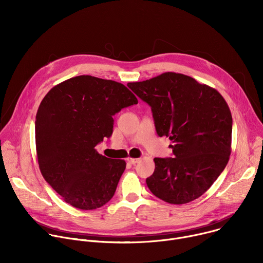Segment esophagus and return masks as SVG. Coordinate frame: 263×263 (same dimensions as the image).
Instances as JSON below:
<instances>
[{"label": "esophagus", "instance_id": "esophagus-1", "mask_svg": "<svg viewBox=\"0 0 263 263\" xmlns=\"http://www.w3.org/2000/svg\"><path fill=\"white\" fill-rule=\"evenodd\" d=\"M127 161H128L129 163H131V164H136V163L139 161V159H138V158H128Z\"/></svg>", "mask_w": 263, "mask_h": 263}]
</instances>
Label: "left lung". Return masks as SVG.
Listing matches in <instances>:
<instances>
[{"label":"left lung","instance_id":"8db88e82","mask_svg":"<svg viewBox=\"0 0 263 263\" xmlns=\"http://www.w3.org/2000/svg\"><path fill=\"white\" fill-rule=\"evenodd\" d=\"M152 108L157 134L174 144L175 158H154L146 185L162 201L190 203L214 183L231 154L232 116L214 88L178 72L127 84Z\"/></svg>","mask_w":263,"mask_h":263}]
</instances>
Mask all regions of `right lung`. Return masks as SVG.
Here are the masks:
<instances>
[{
    "label": "right lung",
    "mask_w": 263,
    "mask_h": 263,
    "mask_svg": "<svg viewBox=\"0 0 263 263\" xmlns=\"http://www.w3.org/2000/svg\"><path fill=\"white\" fill-rule=\"evenodd\" d=\"M122 83L88 74L54 86L36 114L35 142L45 180L74 208L92 210L114 197L126 168L95 148L114 131V117L137 104Z\"/></svg>",
    "instance_id": "add662e5"
}]
</instances>
